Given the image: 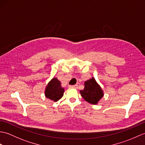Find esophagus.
Listing matches in <instances>:
<instances>
[{
	"label": "esophagus",
	"mask_w": 145,
	"mask_h": 145,
	"mask_svg": "<svg viewBox=\"0 0 145 145\" xmlns=\"http://www.w3.org/2000/svg\"><path fill=\"white\" fill-rule=\"evenodd\" d=\"M78 85H69V88H77Z\"/></svg>",
	"instance_id": "esophagus-1"
}]
</instances>
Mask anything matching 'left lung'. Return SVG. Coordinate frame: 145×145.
<instances>
[{
  "label": "left lung",
  "mask_w": 145,
  "mask_h": 145,
  "mask_svg": "<svg viewBox=\"0 0 145 145\" xmlns=\"http://www.w3.org/2000/svg\"><path fill=\"white\" fill-rule=\"evenodd\" d=\"M80 94L84 99L92 104H97L103 96V91L100 85L95 81L94 78H91L85 82V88L80 90Z\"/></svg>",
  "instance_id": "left-lung-1"
}]
</instances>
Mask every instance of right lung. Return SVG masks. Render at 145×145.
<instances>
[{
	"instance_id": "add662e5",
	"label": "right lung",
	"mask_w": 145,
	"mask_h": 145,
	"mask_svg": "<svg viewBox=\"0 0 145 145\" xmlns=\"http://www.w3.org/2000/svg\"><path fill=\"white\" fill-rule=\"evenodd\" d=\"M64 89L61 87L60 82L54 78L48 83L45 89V97L54 101H57L63 97Z\"/></svg>"
}]
</instances>
